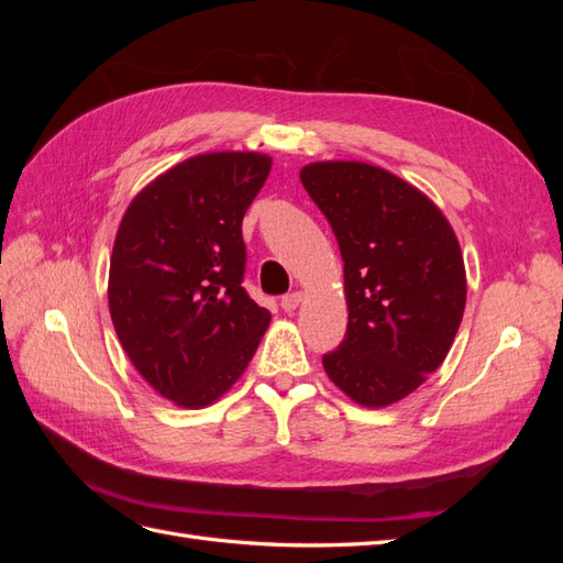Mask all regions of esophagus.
I'll return each mask as SVG.
<instances>
[{
  "instance_id": "1",
  "label": "esophagus",
  "mask_w": 563,
  "mask_h": 563,
  "mask_svg": "<svg viewBox=\"0 0 563 563\" xmlns=\"http://www.w3.org/2000/svg\"><path fill=\"white\" fill-rule=\"evenodd\" d=\"M300 302H302V294H300V291L288 294V296L282 298V310H284V312H296Z\"/></svg>"
}]
</instances>
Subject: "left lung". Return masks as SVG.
I'll use <instances>...</instances> for the list:
<instances>
[{"instance_id":"left-lung-1","label":"left lung","mask_w":563,"mask_h":563,"mask_svg":"<svg viewBox=\"0 0 563 563\" xmlns=\"http://www.w3.org/2000/svg\"><path fill=\"white\" fill-rule=\"evenodd\" d=\"M343 255L347 331L323 368L368 408L411 395L437 371L465 312V263L455 232L418 187L364 162H314L300 172Z\"/></svg>"}]
</instances>
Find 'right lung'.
<instances>
[{"label":"right lung","mask_w":563,"mask_h":563,"mask_svg":"<svg viewBox=\"0 0 563 563\" xmlns=\"http://www.w3.org/2000/svg\"><path fill=\"white\" fill-rule=\"evenodd\" d=\"M269 168L258 152L185 159L135 195L117 230L108 302L119 343L183 408L223 397L269 327L242 286V220Z\"/></svg>","instance_id":"right-lung-1"}]
</instances>
